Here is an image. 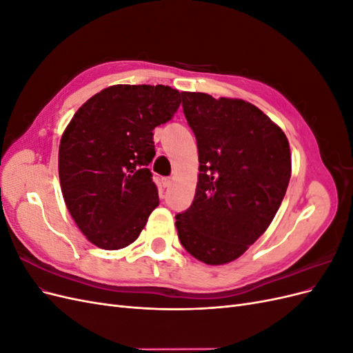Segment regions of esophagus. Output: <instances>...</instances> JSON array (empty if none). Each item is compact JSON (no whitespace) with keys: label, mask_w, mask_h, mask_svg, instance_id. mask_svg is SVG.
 Here are the masks:
<instances>
[{"label":"esophagus","mask_w":353,"mask_h":353,"mask_svg":"<svg viewBox=\"0 0 353 353\" xmlns=\"http://www.w3.org/2000/svg\"><path fill=\"white\" fill-rule=\"evenodd\" d=\"M170 183H172V178H169V176H165V178H162V185L166 188V187H169L170 185Z\"/></svg>","instance_id":"1"}]
</instances>
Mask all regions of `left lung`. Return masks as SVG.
I'll return each mask as SVG.
<instances>
[{"label":"left lung","mask_w":353,"mask_h":353,"mask_svg":"<svg viewBox=\"0 0 353 353\" xmlns=\"http://www.w3.org/2000/svg\"><path fill=\"white\" fill-rule=\"evenodd\" d=\"M199 150L191 206L175 216L184 249L208 265L240 256L270 227L292 174L285 134L256 105L181 92Z\"/></svg>","instance_id":"obj_1"}]
</instances>
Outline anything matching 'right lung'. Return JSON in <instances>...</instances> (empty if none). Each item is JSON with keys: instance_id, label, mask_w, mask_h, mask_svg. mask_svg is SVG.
Segmentation results:
<instances>
[{"instance_id": "right-lung-1", "label": "right lung", "mask_w": 353, "mask_h": 353, "mask_svg": "<svg viewBox=\"0 0 353 353\" xmlns=\"http://www.w3.org/2000/svg\"><path fill=\"white\" fill-rule=\"evenodd\" d=\"M181 94L165 85H113L83 103L59 148L63 199L92 244L134 243L159 205L148 163L153 130L172 119Z\"/></svg>"}]
</instances>
